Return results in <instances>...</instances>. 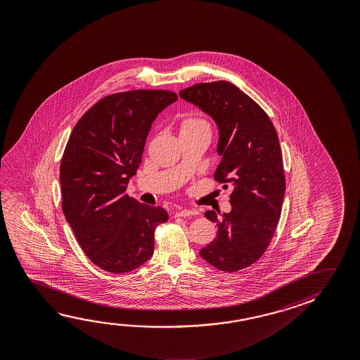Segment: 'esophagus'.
<instances>
[{
	"mask_svg": "<svg viewBox=\"0 0 360 360\" xmlns=\"http://www.w3.org/2000/svg\"><path fill=\"white\" fill-rule=\"evenodd\" d=\"M195 212L191 211V210H181L176 212V217H189V216H193Z\"/></svg>",
	"mask_w": 360,
	"mask_h": 360,
	"instance_id": "1",
	"label": "esophagus"
}]
</instances>
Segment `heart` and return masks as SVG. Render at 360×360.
Returning a JSON list of instances; mask_svg holds the SVG:
<instances>
[{"mask_svg": "<svg viewBox=\"0 0 360 360\" xmlns=\"http://www.w3.org/2000/svg\"><path fill=\"white\" fill-rule=\"evenodd\" d=\"M192 130H206L208 133H211V127L203 119H184L182 124H181V131H192Z\"/></svg>", "mask_w": 360, "mask_h": 360, "instance_id": "heart-1", "label": "heart"}]
</instances>
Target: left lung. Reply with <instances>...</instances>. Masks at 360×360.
<instances>
[{
  "label": "left lung",
  "mask_w": 360,
  "mask_h": 360,
  "mask_svg": "<svg viewBox=\"0 0 360 360\" xmlns=\"http://www.w3.org/2000/svg\"><path fill=\"white\" fill-rule=\"evenodd\" d=\"M179 96L214 120L221 157L214 179L232 188L230 212L205 213L217 235L200 257L236 272L264 255L281 214L285 174L276 130L261 106L229 82L195 84Z\"/></svg>",
  "instance_id": "left-lung-1"
}]
</instances>
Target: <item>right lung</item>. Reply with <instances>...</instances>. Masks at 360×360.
Masks as SVG:
<instances>
[{"mask_svg":"<svg viewBox=\"0 0 360 360\" xmlns=\"http://www.w3.org/2000/svg\"><path fill=\"white\" fill-rule=\"evenodd\" d=\"M177 101L168 90L108 95L79 119L60 165L63 212L89 259L112 274L133 271L152 257L162 207L127 195L155 118Z\"/></svg>","mask_w":360,"mask_h":360,"instance_id":"1","label":"right lung"}]
</instances>
